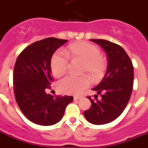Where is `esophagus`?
Here are the masks:
<instances>
[{
	"label": "esophagus",
	"instance_id": "34e87169",
	"mask_svg": "<svg viewBox=\"0 0 148 148\" xmlns=\"http://www.w3.org/2000/svg\"><path fill=\"white\" fill-rule=\"evenodd\" d=\"M81 98V97H79V96H74V101H77L79 99Z\"/></svg>",
	"mask_w": 148,
	"mask_h": 148
}]
</instances>
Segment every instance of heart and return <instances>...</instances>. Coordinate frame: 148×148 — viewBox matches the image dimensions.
Masks as SVG:
<instances>
[{
  "instance_id": "1",
  "label": "heart",
  "mask_w": 148,
  "mask_h": 148,
  "mask_svg": "<svg viewBox=\"0 0 148 148\" xmlns=\"http://www.w3.org/2000/svg\"><path fill=\"white\" fill-rule=\"evenodd\" d=\"M68 56L71 60H79L83 62L82 73H86L93 81H98L106 69V62L101 56V51L97 46L86 42H79L69 46ZM69 60L62 51H56L53 55L51 61L52 73L60 77L66 72L69 68ZM89 81L86 77L66 76L57 83L60 92L67 95H79L88 86Z\"/></svg>"
}]
</instances>
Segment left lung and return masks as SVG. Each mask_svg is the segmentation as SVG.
<instances>
[{"mask_svg": "<svg viewBox=\"0 0 148 148\" xmlns=\"http://www.w3.org/2000/svg\"><path fill=\"white\" fill-rule=\"evenodd\" d=\"M104 50L107 55V69L104 77L97 86L95 98L84 116L90 123L101 125L116 119L124 111L130 98L133 85V63L123 47L104 39H90ZM101 95V99L97 98Z\"/></svg>", "mask_w": 148, "mask_h": 148, "instance_id": "8db88e82", "label": "left lung"}]
</instances>
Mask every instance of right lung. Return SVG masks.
Masks as SVG:
<instances>
[{"mask_svg":"<svg viewBox=\"0 0 148 148\" xmlns=\"http://www.w3.org/2000/svg\"><path fill=\"white\" fill-rule=\"evenodd\" d=\"M68 40L47 38L31 44L18 56L13 71L15 100L21 111L34 124L51 126L64 115L72 96L46 93L53 80L51 61L53 53Z\"/></svg>","mask_w":148,"mask_h":148,"instance_id":"add662e5","label":"right lung"}]
</instances>
